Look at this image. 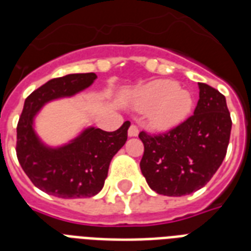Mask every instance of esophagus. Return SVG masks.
Returning a JSON list of instances; mask_svg holds the SVG:
<instances>
[{
  "label": "esophagus",
  "instance_id": "34e87169",
  "mask_svg": "<svg viewBox=\"0 0 251 251\" xmlns=\"http://www.w3.org/2000/svg\"><path fill=\"white\" fill-rule=\"evenodd\" d=\"M138 133H139V130H138V127L135 125H131L129 127V130H127V134H129V137H137Z\"/></svg>",
  "mask_w": 251,
  "mask_h": 251
}]
</instances>
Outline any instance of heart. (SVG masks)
<instances>
[{
  "instance_id": "1",
  "label": "heart",
  "mask_w": 251,
  "mask_h": 251,
  "mask_svg": "<svg viewBox=\"0 0 251 251\" xmlns=\"http://www.w3.org/2000/svg\"><path fill=\"white\" fill-rule=\"evenodd\" d=\"M133 104L135 109L149 110L147 117L153 129L169 130L189 116L193 99L175 80L156 79L138 88Z\"/></svg>"
}]
</instances>
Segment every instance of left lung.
<instances>
[{"mask_svg":"<svg viewBox=\"0 0 251 251\" xmlns=\"http://www.w3.org/2000/svg\"><path fill=\"white\" fill-rule=\"evenodd\" d=\"M194 114L164 134L139 133L145 145L142 175L157 194L182 197L206 185L226 155L232 120L226 96L198 83Z\"/></svg>","mask_w":251,"mask_h":251,"instance_id":"obj_1","label":"left lung"}]
</instances>
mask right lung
I'll return each instance as SVG.
<instances>
[{
    "mask_svg": "<svg viewBox=\"0 0 251 251\" xmlns=\"http://www.w3.org/2000/svg\"><path fill=\"white\" fill-rule=\"evenodd\" d=\"M95 73L54 78L25 99L17 126V156L22 169L40 190L64 199L90 198L104 186L112 157L125 145L130 122L116 131L87 127L73 141L49 147L33 129L37 112L47 102L86 90Z\"/></svg>",
    "mask_w": 251,
    "mask_h": 251,
    "instance_id": "right-lung-1",
    "label": "right lung"
}]
</instances>
